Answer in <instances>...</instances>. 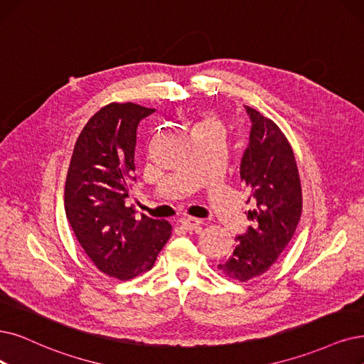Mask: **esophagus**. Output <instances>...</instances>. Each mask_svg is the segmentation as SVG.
Masks as SVG:
<instances>
[{"label": "esophagus", "mask_w": 364, "mask_h": 364, "mask_svg": "<svg viewBox=\"0 0 364 364\" xmlns=\"http://www.w3.org/2000/svg\"><path fill=\"white\" fill-rule=\"evenodd\" d=\"M201 224L200 220H197V218H183V220H181V227L186 231H193L196 228H198Z\"/></svg>", "instance_id": "1"}]
</instances>
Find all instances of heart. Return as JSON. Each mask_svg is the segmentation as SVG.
Listing matches in <instances>:
<instances>
[{
    "instance_id": "heart-1",
    "label": "heart",
    "mask_w": 364,
    "mask_h": 364,
    "mask_svg": "<svg viewBox=\"0 0 364 364\" xmlns=\"http://www.w3.org/2000/svg\"><path fill=\"white\" fill-rule=\"evenodd\" d=\"M194 134H218L224 136V125L213 112H203L194 122Z\"/></svg>"
}]
</instances>
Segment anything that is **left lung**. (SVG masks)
Here are the masks:
<instances>
[{
	"label": "left lung",
	"mask_w": 364,
	"mask_h": 364,
	"mask_svg": "<svg viewBox=\"0 0 364 364\" xmlns=\"http://www.w3.org/2000/svg\"><path fill=\"white\" fill-rule=\"evenodd\" d=\"M246 107L252 122L240 161V181L251 193V227L237 236L232 254L218 264L231 279L246 282L266 273L294 236L301 215V185L291 144L272 119Z\"/></svg>",
	"instance_id": "8db88e82"
}]
</instances>
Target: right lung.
<instances>
[{
  "instance_id": "right-lung-1",
  "label": "right lung",
  "mask_w": 364,
  "mask_h": 364,
  "mask_svg": "<svg viewBox=\"0 0 364 364\" xmlns=\"http://www.w3.org/2000/svg\"><path fill=\"white\" fill-rule=\"evenodd\" d=\"M155 109L110 103L82 129L67 173V220L92 263L112 278L128 281L152 269L171 236V225L125 206L136 181L134 154L141 119Z\"/></svg>"
}]
</instances>
